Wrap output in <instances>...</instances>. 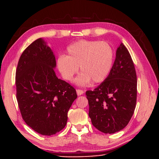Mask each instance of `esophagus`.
Wrapping results in <instances>:
<instances>
[{"mask_svg": "<svg viewBox=\"0 0 159 159\" xmlns=\"http://www.w3.org/2000/svg\"><path fill=\"white\" fill-rule=\"evenodd\" d=\"M76 92H77L78 96H81V95L84 93V91L82 90H80V89H77V90H76Z\"/></svg>", "mask_w": 159, "mask_h": 159, "instance_id": "esophagus-1", "label": "esophagus"}]
</instances>
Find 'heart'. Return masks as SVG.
<instances>
[{
  "mask_svg": "<svg viewBox=\"0 0 159 159\" xmlns=\"http://www.w3.org/2000/svg\"><path fill=\"white\" fill-rule=\"evenodd\" d=\"M67 55H60L57 66L62 77L70 81L78 72L75 79L79 85L92 81L95 84L105 81L110 74L114 63V51L106 42L80 40L69 45Z\"/></svg>",
  "mask_w": 159,
  "mask_h": 159,
  "instance_id": "obj_1",
  "label": "heart"
}]
</instances>
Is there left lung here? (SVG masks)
Returning <instances> with one entry per match:
<instances>
[{
  "label": "left lung",
  "mask_w": 159,
  "mask_h": 159,
  "mask_svg": "<svg viewBox=\"0 0 159 159\" xmlns=\"http://www.w3.org/2000/svg\"><path fill=\"white\" fill-rule=\"evenodd\" d=\"M89 116L95 128L105 134L124 129L130 121L137 101V75L132 57L123 43L107 78L94 90L86 92Z\"/></svg>",
  "instance_id": "obj_1"
}]
</instances>
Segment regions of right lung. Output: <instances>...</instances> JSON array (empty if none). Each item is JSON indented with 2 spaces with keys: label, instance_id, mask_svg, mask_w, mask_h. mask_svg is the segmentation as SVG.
Instances as JSON below:
<instances>
[{
  "label": "right lung",
  "instance_id": "obj_1",
  "mask_svg": "<svg viewBox=\"0 0 159 159\" xmlns=\"http://www.w3.org/2000/svg\"><path fill=\"white\" fill-rule=\"evenodd\" d=\"M55 57L44 40L24 51L16 72V98L21 116L35 132L52 135L66 126L75 89L56 76Z\"/></svg>",
  "mask_w": 159,
  "mask_h": 159
}]
</instances>
